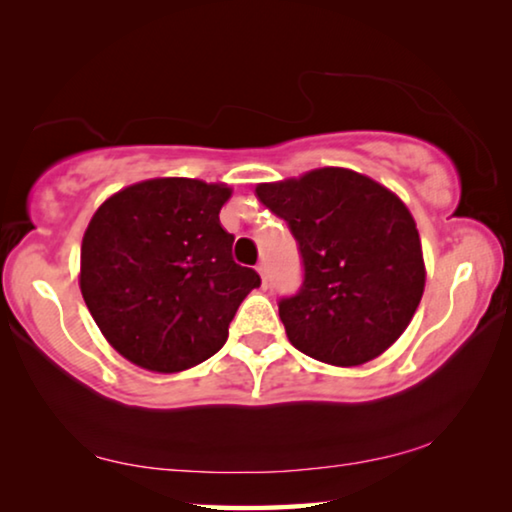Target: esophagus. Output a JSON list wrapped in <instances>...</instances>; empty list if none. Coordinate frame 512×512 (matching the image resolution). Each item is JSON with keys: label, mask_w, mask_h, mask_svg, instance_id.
I'll return each mask as SVG.
<instances>
[{"label": "esophagus", "mask_w": 512, "mask_h": 512, "mask_svg": "<svg viewBox=\"0 0 512 512\" xmlns=\"http://www.w3.org/2000/svg\"><path fill=\"white\" fill-rule=\"evenodd\" d=\"M255 269L259 273V278H262V287H269V269H266V264L259 262Z\"/></svg>", "instance_id": "esophagus-1"}]
</instances>
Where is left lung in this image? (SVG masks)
Returning a JSON list of instances; mask_svg holds the SVG:
<instances>
[{"label": "left lung", "instance_id": "1", "mask_svg": "<svg viewBox=\"0 0 512 512\" xmlns=\"http://www.w3.org/2000/svg\"><path fill=\"white\" fill-rule=\"evenodd\" d=\"M255 193L287 221L303 262L300 289L278 303L289 342L335 367L387 351L408 328L426 282L408 207L346 168L259 184Z\"/></svg>", "mask_w": 512, "mask_h": 512}]
</instances>
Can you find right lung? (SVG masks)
I'll use <instances>...</instances> for the list:
<instances>
[{"label": "right lung", "mask_w": 512, "mask_h": 512, "mask_svg": "<svg viewBox=\"0 0 512 512\" xmlns=\"http://www.w3.org/2000/svg\"><path fill=\"white\" fill-rule=\"evenodd\" d=\"M225 184L159 177L102 202L81 241L79 287L107 342L159 373L212 358L241 300L262 285L218 221Z\"/></svg>", "instance_id": "right-lung-1"}]
</instances>
